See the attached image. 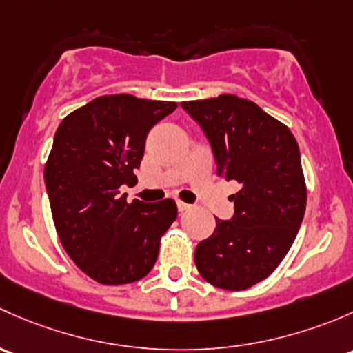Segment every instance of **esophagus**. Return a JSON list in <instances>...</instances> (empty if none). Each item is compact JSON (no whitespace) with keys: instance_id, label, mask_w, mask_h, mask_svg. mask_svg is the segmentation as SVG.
Listing matches in <instances>:
<instances>
[{"instance_id":"obj_1","label":"esophagus","mask_w":353,"mask_h":353,"mask_svg":"<svg viewBox=\"0 0 353 353\" xmlns=\"http://www.w3.org/2000/svg\"><path fill=\"white\" fill-rule=\"evenodd\" d=\"M176 207H178V210H180V212H185V210H188V209H190V203H185V202H180V201H178L176 202Z\"/></svg>"}]
</instances>
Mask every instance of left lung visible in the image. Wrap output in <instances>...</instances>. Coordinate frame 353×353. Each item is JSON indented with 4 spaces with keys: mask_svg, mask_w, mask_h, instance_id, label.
Returning <instances> with one entry per match:
<instances>
[{
    "mask_svg": "<svg viewBox=\"0 0 353 353\" xmlns=\"http://www.w3.org/2000/svg\"><path fill=\"white\" fill-rule=\"evenodd\" d=\"M181 107L205 134L217 176L241 185L230 197L234 214L216 219V230L195 248V265L219 289H248L279 267L303 223L299 146L284 123L236 95Z\"/></svg>",
    "mask_w": 353,
    "mask_h": 353,
    "instance_id": "8db88e82",
    "label": "left lung"
}]
</instances>
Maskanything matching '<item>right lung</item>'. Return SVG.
<instances>
[{
  "mask_svg": "<svg viewBox=\"0 0 353 353\" xmlns=\"http://www.w3.org/2000/svg\"><path fill=\"white\" fill-rule=\"evenodd\" d=\"M175 108L132 95L98 97L57 127L43 172L52 219L71 260L100 284L150 274L159 239L176 219L172 199L127 203L119 190L136 183L148 132Z\"/></svg>",
  "mask_w": 353,
  "mask_h": 353,
  "instance_id": "1",
  "label": "right lung"
}]
</instances>
